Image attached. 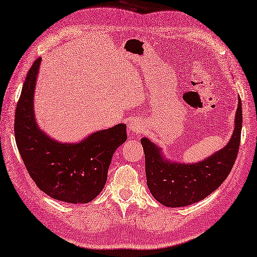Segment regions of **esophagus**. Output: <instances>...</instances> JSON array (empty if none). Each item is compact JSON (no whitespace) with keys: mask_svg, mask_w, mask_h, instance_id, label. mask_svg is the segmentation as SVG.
I'll list each match as a JSON object with an SVG mask.
<instances>
[{"mask_svg":"<svg viewBox=\"0 0 257 257\" xmlns=\"http://www.w3.org/2000/svg\"><path fill=\"white\" fill-rule=\"evenodd\" d=\"M127 128L131 134H140L144 131V124L141 120H136L135 118V120L130 122Z\"/></svg>","mask_w":257,"mask_h":257,"instance_id":"1","label":"esophagus"}]
</instances>
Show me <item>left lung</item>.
Masks as SVG:
<instances>
[{
    "label": "left lung",
    "instance_id": "1",
    "mask_svg": "<svg viewBox=\"0 0 257 257\" xmlns=\"http://www.w3.org/2000/svg\"><path fill=\"white\" fill-rule=\"evenodd\" d=\"M234 130L227 145L195 164L167 159L162 149L143 137L147 186L152 195L167 207H183L202 201L227 179L236 159L242 130V104L237 99Z\"/></svg>",
    "mask_w": 257,
    "mask_h": 257
}]
</instances>
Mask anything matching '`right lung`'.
Instances as JSON below:
<instances>
[{
  "label": "right lung",
  "instance_id": "add662e5",
  "mask_svg": "<svg viewBox=\"0 0 257 257\" xmlns=\"http://www.w3.org/2000/svg\"><path fill=\"white\" fill-rule=\"evenodd\" d=\"M41 58L27 74L17 102L14 132L21 157L47 195L71 204L91 202L107 182L112 156L126 141V125L93 132L78 143H61L39 127L34 97Z\"/></svg>",
  "mask_w": 257,
  "mask_h": 257
}]
</instances>
